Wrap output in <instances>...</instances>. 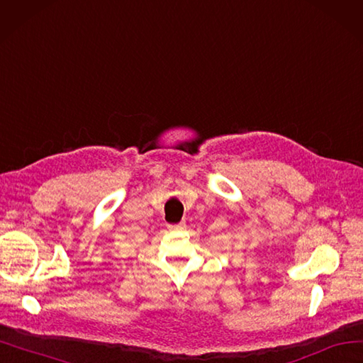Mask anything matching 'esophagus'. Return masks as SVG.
<instances>
[{
    "instance_id": "1",
    "label": "esophagus",
    "mask_w": 363,
    "mask_h": 363,
    "mask_svg": "<svg viewBox=\"0 0 363 363\" xmlns=\"http://www.w3.org/2000/svg\"><path fill=\"white\" fill-rule=\"evenodd\" d=\"M168 228H169L171 230H174V229H180V224H168Z\"/></svg>"
}]
</instances>
